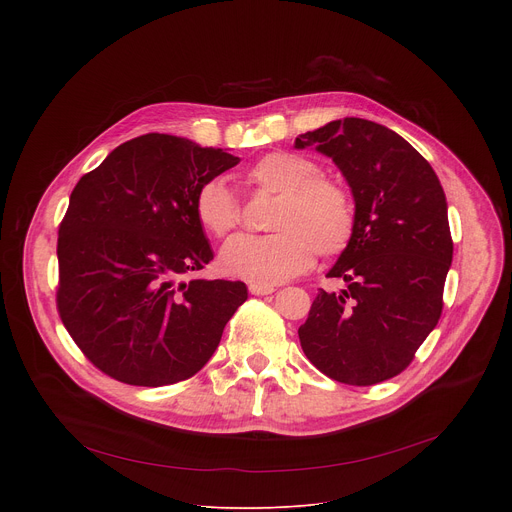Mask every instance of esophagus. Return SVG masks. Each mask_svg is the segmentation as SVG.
Segmentation results:
<instances>
[{
    "label": "esophagus",
    "mask_w": 512,
    "mask_h": 512,
    "mask_svg": "<svg viewBox=\"0 0 512 512\" xmlns=\"http://www.w3.org/2000/svg\"><path fill=\"white\" fill-rule=\"evenodd\" d=\"M249 291L253 296H267V294H273L275 287L273 285H261V283H251L249 285Z\"/></svg>",
    "instance_id": "34e87169"
}]
</instances>
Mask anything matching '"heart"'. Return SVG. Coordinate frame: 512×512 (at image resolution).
I'll use <instances>...</instances> for the list:
<instances>
[{"instance_id":"obj_1","label":"heart","mask_w":512,"mask_h":512,"mask_svg":"<svg viewBox=\"0 0 512 512\" xmlns=\"http://www.w3.org/2000/svg\"><path fill=\"white\" fill-rule=\"evenodd\" d=\"M249 184L277 194L267 235H241L229 241L218 263L227 275L261 285L281 283L304 273L320 251L342 253L354 233V206L346 188L318 176V166L302 156L273 152L247 172ZM194 212L200 227L223 239L241 223V206L223 180L200 186Z\"/></svg>"}]
</instances>
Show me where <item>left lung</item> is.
<instances>
[{
  "mask_svg": "<svg viewBox=\"0 0 512 512\" xmlns=\"http://www.w3.org/2000/svg\"><path fill=\"white\" fill-rule=\"evenodd\" d=\"M340 168L354 196V233L320 289L300 342L326 377L369 387L403 373L437 326L454 243L444 188L401 135L346 117L296 137Z\"/></svg>",
  "mask_w": 512,
  "mask_h": 512,
  "instance_id": "left-lung-1",
  "label": "left lung"
}]
</instances>
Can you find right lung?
<instances>
[{
    "label": "right lung",
    "mask_w": 512,
    "mask_h": 512,
    "mask_svg": "<svg viewBox=\"0 0 512 512\" xmlns=\"http://www.w3.org/2000/svg\"><path fill=\"white\" fill-rule=\"evenodd\" d=\"M237 164L223 150L148 133L121 143L72 190L58 229L56 306L111 379H190L247 300L243 281H178L212 261L194 212L200 186Z\"/></svg>",
    "instance_id": "right-lung-1"
}]
</instances>
